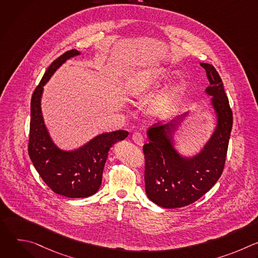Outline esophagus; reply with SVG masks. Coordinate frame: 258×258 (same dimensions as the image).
Listing matches in <instances>:
<instances>
[{"instance_id":"esophagus-1","label":"esophagus","mask_w":258,"mask_h":258,"mask_svg":"<svg viewBox=\"0 0 258 258\" xmlns=\"http://www.w3.org/2000/svg\"><path fill=\"white\" fill-rule=\"evenodd\" d=\"M132 139H133V141L137 145L143 146V144H144V137H143V135L141 133H134L133 136H132Z\"/></svg>"}]
</instances>
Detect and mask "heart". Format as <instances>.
<instances>
[{
  "label": "heart",
  "mask_w": 258,
  "mask_h": 258,
  "mask_svg": "<svg viewBox=\"0 0 258 258\" xmlns=\"http://www.w3.org/2000/svg\"><path fill=\"white\" fill-rule=\"evenodd\" d=\"M168 77L163 67H148L136 70L125 80L124 91L130 98H139L159 87ZM186 90V84L178 81L155 98L151 104L152 112L165 116L170 114L180 102Z\"/></svg>",
  "instance_id": "heart-1"
}]
</instances>
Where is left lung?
<instances>
[{"label": "left lung", "instance_id": "8db88e82", "mask_svg": "<svg viewBox=\"0 0 258 258\" xmlns=\"http://www.w3.org/2000/svg\"><path fill=\"white\" fill-rule=\"evenodd\" d=\"M205 69L210 86L206 93L217 117L216 127L203 149L193 157H183L173 147V133L188 113L171 121L153 124L145 144V188L148 198L164 208L187 206L207 193L223 173L227 158L233 112L223 81L215 68L200 63Z\"/></svg>", "mask_w": 258, "mask_h": 258}]
</instances>
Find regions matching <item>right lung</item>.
I'll return each instance as SVG.
<instances>
[{
    "mask_svg": "<svg viewBox=\"0 0 258 258\" xmlns=\"http://www.w3.org/2000/svg\"><path fill=\"white\" fill-rule=\"evenodd\" d=\"M80 54L78 50H70L53 61L35 88L30 102V160L46 185L54 193L68 198H86L99 190L110 148L128 135L126 131L101 134L75 151L60 150L53 143L41 109L44 86L67 59Z\"/></svg>",
    "mask_w": 258,
    "mask_h": 258,
    "instance_id": "add662e5",
    "label": "right lung"
}]
</instances>
